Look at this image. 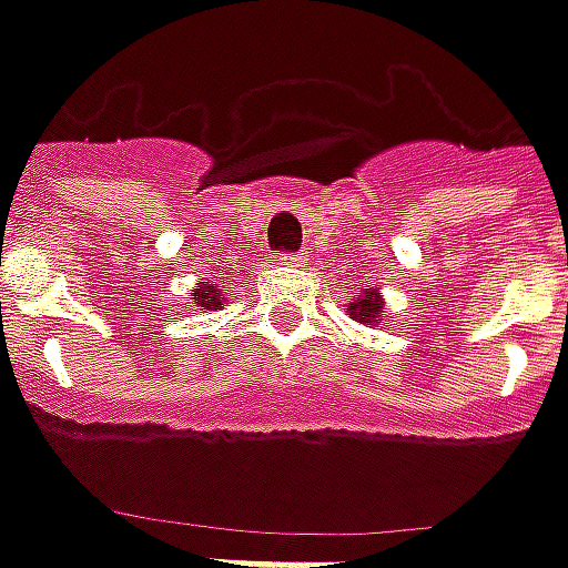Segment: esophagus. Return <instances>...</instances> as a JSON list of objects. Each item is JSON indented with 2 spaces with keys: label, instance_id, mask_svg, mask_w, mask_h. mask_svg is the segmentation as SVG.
<instances>
[{
  "label": "esophagus",
  "instance_id": "esophagus-1",
  "mask_svg": "<svg viewBox=\"0 0 568 568\" xmlns=\"http://www.w3.org/2000/svg\"><path fill=\"white\" fill-rule=\"evenodd\" d=\"M280 264H283V266H304V264H307V254L288 251V254H280Z\"/></svg>",
  "mask_w": 568,
  "mask_h": 568
}]
</instances>
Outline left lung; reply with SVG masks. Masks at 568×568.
Listing matches in <instances>:
<instances>
[{
  "instance_id": "obj_1",
  "label": "left lung",
  "mask_w": 568,
  "mask_h": 568,
  "mask_svg": "<svg viewBox=\"0 0 568 568\" xmlns=\"http://www.w3.org/2000/svg\"><path fill=\"white\" fill-rule=\"evenodd\" d=\"M348 311V317H355L358 323H377V317L383 314V295L377 288H371V292H358V298H352V304L345 307Z\"/></svg>"
}]
</instances>
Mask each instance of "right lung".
Here are the masks:
<instances>
[{
  "mask_svg": "<svg viewBox=\"0 0 568 568\" xmlns=\"http://www.w3.org/2000/svg\"><path fill=\"white\" fill-rule=\"evenodd\" d=\"M191 295H194V307L197 311H216L220 304H223V298H220V288L213 283H201L191 288Z\"/></svg>",
  "mask_w": 568,
  "mask_h": 568,
  "instance_id": "obj_1",
  "label": "right lung"
}]
</instances>
